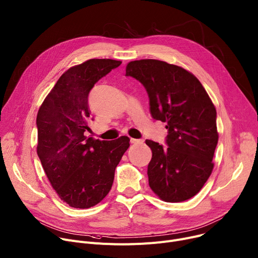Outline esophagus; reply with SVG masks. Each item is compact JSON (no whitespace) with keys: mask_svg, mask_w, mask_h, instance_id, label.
Listing matches in <instances>:
<instances>
[{"mask_svg":"<svg viewBox=\"0 0 258 258\" xmlns=\"http://www.w3.org/2000/svg\"><path fill=\"white\" fill-rule=\"evenodd\" d=\"M144 141L142 140V139H134V138H132L131 139V143L132 144H142Z\"/></svg>","mask_w":258,"mask_h":258,"instance_id":"1","label":"esophagus"}]
</instances>
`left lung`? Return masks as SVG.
Returning <instances> with one entry per match:
<instances>
[{"mask_svg": "<svg viewBox=\"0 0 258 258\" xmlns=\"http://www.w3.org/2000/svg\"><path fill=\"white\" fill-rule=\"evenodd\" d=\"M125 72L145 87L151 116L167 123L168 147L145 141L152 151L150 188L166 202L194 197L214 169L219 134L212 99L193 74L174 64L136 60L127 63Z\"/></svg>", "mask_w": 258, "mask_h": 258, "instance_id": "1", "label": "left lung"}]
</instances>
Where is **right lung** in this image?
Returning a JSON list of instances; mask_svg holds the SVG:
<instances>
[{
    "instance_id": "obj_1",
    "label": "right lung",
    "mask_w": 258,
    "mask_h": 258,
    "mask_svg": "<svg viewBox=\"0 0 258 258\" xmlns=\"http://www.w3.org/2000/svg\"><path fill=\"white\" fill-rule=\"evenodd\" d=\"M121 61L90 59L67 70L37 114V154L51 186L70 207L89 209L110 192L115 169L130 138L100 141L85 136L91 115L88 95L94 84Z\"/></svg>"
}]
</instances>
